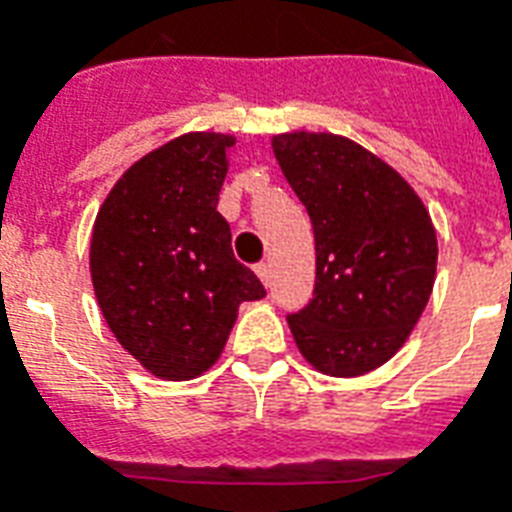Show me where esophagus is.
<instances>
[{
    "instance_id": "obj_1",
    "label": "esophagus",
    "mask_w": 512,
    "mask_h": 512,
    "mask_svg": "<svg viewBox=\"0 0 512 512\" xmlns=\"http://www.w3.org/2000/svg\"><path fill=\"white\" fill-rule=\"evenodd\" d=\"M255 271H257V276H260V281H263L265 287H271V265L260 263L255 268Z\"/></svg>"
}]
</instances>
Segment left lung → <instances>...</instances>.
Returning a JSON list of instances; mask_svg holds the SVG:
<instances>
[{
	"mask_svg": "<svg viewBox=\"0 0 512 512\" xmlns=\"http://www.w3.org/2000/svg\"><path fill=\"white\" fill-rule=\"evenodd\" d=\"M273 154L316 239L313 297L287 316L297 348L332 377L372 372L428 305L438 257L428 209L396 170L340 135L284 132Z\"/></svg>",
	"mask_w": 512,
	"mask_h": 512,
	"instance_id": "obj_1",
	"label": "left lung"
}]
</instances>
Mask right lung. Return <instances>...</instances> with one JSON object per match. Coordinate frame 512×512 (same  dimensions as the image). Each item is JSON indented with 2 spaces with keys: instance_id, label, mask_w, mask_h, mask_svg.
I'll list each match as a JSON object with an SVG mask.
<instances>
[{
  "instance_id": "1",
  "label": "right lung",
  "mask_w": 512,
  "mask_h": 512,
  "mask_svg": "<svg viewBox=\"0 0 512 512\" xmlns=\"http://www.w3.org/2000/svg\"><path fill=\"white\" fill-rule=\"evenodd\" d=\"M233 138L188 132L119 177L95 220L90 271L108 327L148 372L191 380L223 353L265 287L233 257L217 212Z\"/></svg>"
}]
</instances>
